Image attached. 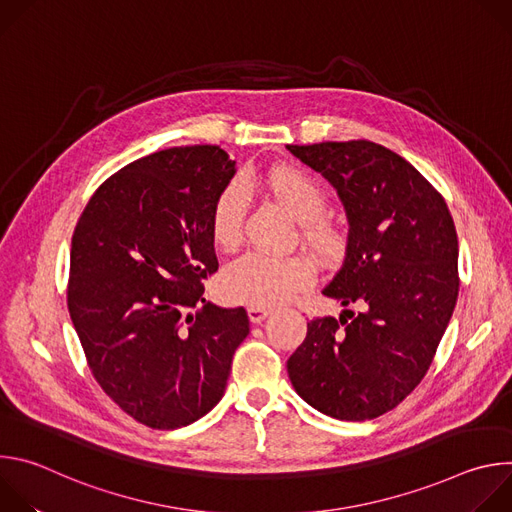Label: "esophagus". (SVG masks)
I'll return each mask as SVG.
<instances>
[{"instance_id": "obj_1", "label": "esophagus", "mask_w": 512, "mask_h": 512, "mask_svg": "<svg viewBox=\"0 0 512 512\" xmlns=\"http://www.w3.org/2000/svg\"><path fill=\"white\" fill-rule=\"evenodd\" d=\"M247 314H249V320H251L253 324H259V322H263V320L271 314V310L261 308V306H249V308H247Z\"/></svg>"}]
</instances>
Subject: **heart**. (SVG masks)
Here are the masks:
<instances>
[{"label": "heart", "instance_id": "1", "mask_svg": "<svg viewBox=\"0 0 512 512\" xmlns=\"http://www.w3.org/2000/svg\"><path fill=\"white\" fill-rule=\"evenodd\" d=\"M271 194L300 221L304 243L322 259H332L342 245V233L326 214V192L306 172L275 168L267 176ZM249 190L243 180L229 182L210 208V235L216 247L231 251L243 239ZM314 269L304 255L245 253L229 263L221 277L223 294L249 306H273L296 296L312 283Z\"/></svg>", "mask_w": 512, "mask_h": 512}]
</instances>
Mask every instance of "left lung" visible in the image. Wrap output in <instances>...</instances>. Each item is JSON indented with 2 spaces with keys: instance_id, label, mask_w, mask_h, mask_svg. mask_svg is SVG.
<instances>
[{
  "instance_id": "1",
  "label": "left lung",
  "mask_w": 512,
  "mask_h": 512,
  "mask_svg": "<svg viewBox=\"0 0 512 512\" xmlns=\"http://www.w3.org/2000/svg\"><path fill=\"white\" fill-rule=\"evenodd\" d=\"M287 150L320 172L346 208V257L322 294L354 308L308 322L287 360L289 381L324 415L375 419L421 383L456 308L454 218L440 192L375 141Z\"/></svg>"
}]
</instances>
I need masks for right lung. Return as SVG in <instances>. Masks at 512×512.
I'll use <instances>...</instances> for the list:
<instances>
[{
  "label": "right lung",
  "mask_w": 512,
  "mask_h": 512,
  "mask_svg": "<svg viewBox=\"0 0 512 512\" xmlns=\"http://www.w3.org/2000/svg\"><path fill=\"white\" fill-rule=\"evenodd\" d=\"M233 176L221 145L145 156L95 190L72 235L66 302L89 369L154 429L190 425L221 401L249 334L243 308L202 296L218 269L210 208Z\"/></svg>",
  "instance_id": "add662e5"
}]
</instances>
